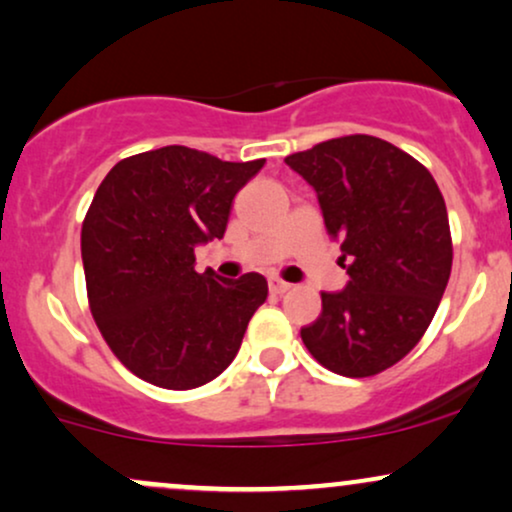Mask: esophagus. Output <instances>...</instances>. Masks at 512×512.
Wrapping results in <instances>:
<instances>
[{"label":"esophagus","instance_id":"obj_1","mask_svg":"<svg viewBox=\"0 0 512 512\" xmlns=\"http://www.w3.org/2000/svg\"><path fill=\"white\" fill-rule=\"evenodd\" d=\"M291 283L288 281H281V279H269V291L272 293H276V295H283V293H288L291 291Z\"/></svg>","mask_w":512,"mask_h":512}]
</instances>
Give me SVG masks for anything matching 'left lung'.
Here are the masks:
<instances>
[{
    "label": "left lung",
    "instance_id": "left-lung-1",
    "mask_svg": "<svg viewBox=\"0 0 512 512\" xmlns=\"http://www.w3.org/2000/svg\"><path fill=\"white\" fill-rule=\"evenodd\" d=\"M286 164L317 190L350 276L343 291L322 293V315L300 336L331 372L374 377L420 343L446 291V202L415 157L374 135L326 140Z\"/></svg>",
    "mask_w": 512,
    "mask_h": 512
}]
</instances>
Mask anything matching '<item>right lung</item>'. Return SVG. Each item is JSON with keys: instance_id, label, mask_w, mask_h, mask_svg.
<instances>
[{"instance_id": "add662e5", "label": "right lung", "mask_w": 512, "mask_h": 512, "mask_svg": "<svg viewBox=\"0 0 512 512\" xmlns=\"http://www.w3.org/2000/svg\"><path fill=\"white\" fill-rule=\"evenodd\" d=\"M262 166L166 145L121 159L92 197L80 231L90 312L147 384L188 391L217 379L267 300L262 274L195 272V245L224 238L233 197Z\"/></svg>"}]
</instances>
